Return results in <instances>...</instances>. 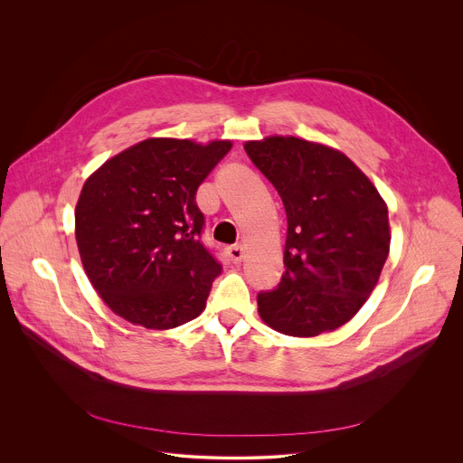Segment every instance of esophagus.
<instances>
[{"label": "esophagus", "instance_id": "esophagus-1", "mask_svg": "<svg viewBox=\"0 0 463 463\" xmlns=\"http://www.w3.org/2000/svg\"><path fill=\"white\" fill-rule=\"evenodd\" d=\"M225 256L227 260L232 263V266H236V263H240L245 256V249L241 245H231L225 249Z\"/></svg>", "mask_w": 463, "mask_h": 463}]
</instances>
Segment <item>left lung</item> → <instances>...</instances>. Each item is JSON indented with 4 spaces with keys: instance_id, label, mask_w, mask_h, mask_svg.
I'll use <instances>...</instances> for the list:
<instances>
[{
    "instance_id": "obj_1",
    "label": "left lung",
    "mask_w": 463,
    "mask_h": 463,
    "mask_svg": "<svg viewBox=\"0 0 463 463\" xmlns=\"http://www.w3.org/2000/svg\"><path fill=\"white\" fill-rule=\"evenodd\" d=\"M280 194L288 238L277 289L258 295V315L291 337L346 324L368 300L390 250L386 203L343 152L293 136L243 145Z\"/></svg>"
}]
</instances>
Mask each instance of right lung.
Instances as JSON below:
<instances>
[{"label": "right lung", "instance_id": "obj_1", "mask_svg": "<svg viewBox=\"0 0 463 463\" xmlns=\"http://www.w3.org/2000/svg\"><path fill=\"white\" fill-rule=\"evenodd\" d=\"M232 148L150 137L108 159L84 183L75 236L84 271L124 320L177 327L205 309L222 266L200 241L195 192Z\"/></svg>", "mask_w": 463, "mask_h": 463}]
</instances>
